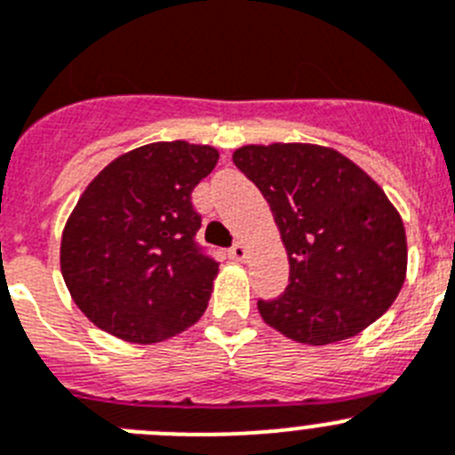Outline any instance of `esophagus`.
<instances>
[{
    "instance_id": "obj_1",
    "label": "esophagus",
    "mask_w": 455,
    "mask_h": 455,
    "mask_svg": "<svg viewBox=\"0 0 455 455\" xmlns=\"http://www.w3.org/2000/svg\"><path fill=\"white\" fill-rule=\"evenodd\" d=\"M228 256H231L233 260H244V258H247V247H244L243 243L233 244V247L228 249Z\"/></svg>"
}]
</instances>
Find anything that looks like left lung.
<instances>
[{
    "instance_id": "obj_1",
    "label": "left lung",
    "mask_w": 455,
    "mask_h": 455,
    "mask_svg": "<svg viewBox=\"0 0 455 455\" xmlns=\"http://www.w3.org/2000/svg\"><path fill=\"white\" fill-rule=\"evenodd\" d=\"M233 163L267 199L290 260L285 292L258 301L265 324L322 347L390 308L406 281V228L365 170L308 142L244 145Z\"/></svg>"
}]
</instances>
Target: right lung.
Masks as SVG:
<instances>
[{"label": "right lung", "mask_w": 455, "mask_h": 455, "mask_svg": "<svg viewBox=\"0 0 455 455\" xmlns=\"http://www.w3.org/2000/svg\"><path fill=\"white\" fill-rule=\"evenodd\" d=\"M220 151L151 142L110 161L69 212L60 272L81 313L133 345L174 338L204 315L220 265L195 244L192 190Z\"/></svg>", "instance_id": "right-lung-1"}]
</instances>
